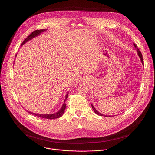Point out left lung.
Returning <instances> with one entry per match:
<instances>
[{
  "label": "left lung",
  "instance_id": "1",
  "mask_svg": "<svg viewBox=\"0 0 155 155\" xmlns=\"http://www.w3.org/2000/svg\"><path fill=\"white\" fill-rule=\"evenodd\" d=\"M133 45H134V46L135 47V48H136V50H137V54H138V56H139V57H140V60H141V63H142V64H143V56H142V54H141V51L139 50V49H138V48L136 46V44L133 43ZM91 105H92V109H93L94 111V112H95L97 114V115L101 116H104V114H102L100 113L99 111H97V110L95 109V108L94 107V105H93L92 104H91ZM105 117H111V116H105Z\"/></svg>",
  "mask_w": 155,
  "mask_h": 155
}]
</instances>
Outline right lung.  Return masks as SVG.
Instances as JSON below:
<instances>
[{"mask_svg": "<svg viewBox=\"0 0 155 155\" xmlns=\"http://www.w3.org/2000/svg\"><path fill=\"white\" fill-rule=\"evenodd\" d=\"M47 29H40V30H36V31H33L30 35H29L28 36V38L25 40L24 41L22 42V43L21 44V46H22L24 44H25L26 42L29 41V40L33 39L34 38L40 35L41 32H44V31H45ZM17 56V55H15V56ZM68 92H67L66 95H65V98H64V102H63V104L62 105L61 107L60 108V109L58 112H56L55 113H53V114H38V113H33V112H29L28 110L27 111L29 113L31 114H32V115H34V116H37V117H41V118H43V119H53L59 118V117L62 116L65 109H66V104H65V101H66V99L68 98Z\"/></svg>", "mask_w": 155, "mask_h": 155, "instance_id": "add662e5", "label": "right lung"}]
</instances>
